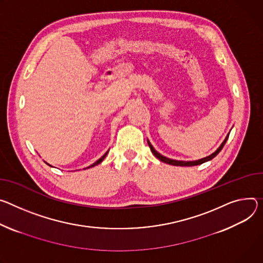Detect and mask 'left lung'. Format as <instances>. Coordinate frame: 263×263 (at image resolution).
Masks as SVG:
<instances>
[{
	"label": "left lung",
	"instance_id": "obj_1",
	"mask_svg": "<svg viewBox=\"0 0 263 263\" xmlns=\"http://www.w3.org/2000/svg\"><path fill=\"white\" fill-rule=\"evenodd\" d=\"M229 135H230V133L227 135V137L224 138V140L222 141V144L219 146V148L215 151L214 153H212L211 155H209V156H206V157H204V158H201V159H198V160H192V161H183V160H176V159H171V158H168V157H165V156H163V155H161L160 153H158L155 149H154V147L151 145V142L149 141V139H147L148 140V145H149V147H150V149H151V151H152V153L154 154V156L155 157H157L159 160H161L162 162H165V163H169V164H172V165H180V166H193V165H198V164H201V163H203V162H206V161H209V160H211V159H213L215 156H216L221 150H222V148H223V146L226 145V142H227V140H228V138H229Z\"/></svg>",
	"mask_w": 263,
	"mask_h": 263
}]
</instances>
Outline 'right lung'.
<instances>
[{
    "mask_svg": "<svg viewBox=\"0 0 263 263\" xmlns=\"http://www.w3.org/2000/svg\"><path fill=\"white\" fill-rule=\"evenodd\" d=\"M108 152H109V151H107V152H106V153H105V154H104V155H103V156H102V157H101V158H100V159H99V160H97V161H95V162H94V163H92V164H90V165H89V166H88V168H86V169H89V168H92V166H95V165H98V164H99V163H101V162H102V161H103V160H104V158H105V157H106V156H107V154H108ZM45 162H46V161H45ZM46 163H47V162H46ZM47 164H48V165H50V164H49V163H47ZM50 166H52V165H50Z\"/></svg>",
    "mask_w": 263,
    "mask_h": 263,
    "instance_id": "right-lung-1",
    "label": "right lung"
}]
</instances>
